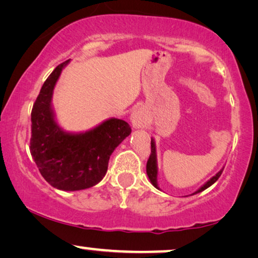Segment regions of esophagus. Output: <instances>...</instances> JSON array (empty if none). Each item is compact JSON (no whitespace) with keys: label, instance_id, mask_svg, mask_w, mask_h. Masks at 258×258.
Returning a JSON list of instances; mask_svg holds the SVG:
<instances>
[{"label":"esophagus","instance_id":"1","mask_svg":"<svg viewBox=\"0 0 258 258\" xmlns=\"http://www.w3.org/2000/svg\"><path fill=\"white\" fill-rule=\"evenodd\" d=\"M130 122H132L134 128L144 129L148 125V116L142 109H136L130 116Z\"/></svg>","mask_w":258,"mask_h":258}]
</instances>
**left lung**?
Wrapping results in <instances>:
<instances>
[{
    "mask_svg": "<svg viewBox=\"0 0 258 258\" xmlns=\"http://www.w3.org/2000/svg\"><path fill=\"white\" fill-rule=\"evenodd\" d=\"M224 167L221 169L220 171L217 172L216 175H214L213 177L210 179H208V181L204 183L203 185H201L199 189L196 190L195 192H192L191 195H196V194H199L201 191H203V190H206L209 188L214 184L215 182L217 181L218 178H220V176L222 175V171H223ZM147 175L148 177H149L151 184H153L155 188L161 190L160 186H158V182H157V176H158V165H157V153H156V143H155V140L151 137V154H150V157L149 160L147 162Z\"/></svg>",
    "mask_w": 258,
    "mask_h": 258,
    "instance_id": "1",
    "label": "left lung"
}]
</instances>
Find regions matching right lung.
<instances>
[{
  "label": "right lung",
  "instance_id": "1",
  "mask_svg": "<svg viewBox=\"0 0 258 258\" xmlns=\"http://www.w3.org/2000/svg\"><path fill=\"white\" fill-rule=\"evenodd\" d=\"M68 61L55 68L31 110L30 154L49 184L63 191L91 188L107 174L108 162L132 129L123 119L108 118L87 132H67L52 107L56 83Z\"/></svg>",
  "mask_w": 258,
  "mask_h": 258
}]
</instances>
